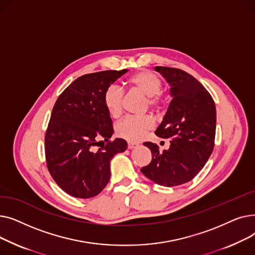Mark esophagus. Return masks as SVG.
Here are the masks:
<instances>
[{
  "label": "esophagus",
  "instance_id": "1",
  "mask_svg": "<svg viewBox=\"0 0 255 255\" xmlns=\"http://www.w3.org/2000/svg\"><path fill=\"white\" fill-rule=\"evenodd\" d=\"M127 146H128V149H133V148H135V146H137V143H134V142H128L127 143Z\"/></svg>",
  "mask_w": 255,
  "mask_h": 255
}]
</instances>
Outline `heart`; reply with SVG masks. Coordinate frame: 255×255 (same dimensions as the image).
<instances>
[{
	"instance_id": "b5f03b06",
	"label": "heart",
	"mask_w": 255,
	"mask_h": 255,
	"mask_svg": "<svg viewBox=\"0 0 255 255\" xmlns=\"http://www.w3.org/2000/svg\"><path fill=\"white\" fill-rule=\"evenodd\" d=\"M126 83L130 89L138 91L146 96L145 106H149L154 111L163 109L162 82L157 74L149 70H141L132 74ZM123 96V91L117 86H111L104 92L103 103L107 113L113 118H119L122 114ZM154 126L155 122L150 116L127 117L117 124L116 134L129 141H139Z\"/></svg>"
}]
</instances>
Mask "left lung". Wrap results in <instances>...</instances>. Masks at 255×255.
Instances as JSON below:
<instances>
[{
    "instance_id": "obj_1",
    "label": "left lung",
    "mask_w": 255,
    "mask_h": 255,
    "mask_svg": "<svg viewBox=\"0 0 255 255\" xmlns=\"http://www.w3.org/2000/svg\"><path fill=\"white\" fill-rule=\"evenodd\" d=\"M170 86L172 100L156 135L170 139L168 150L146 141L152 161L140 170L143 175L165 187L191 181L211 156L216 132V107L211 94L198 80L179 68L157 66Z\"/></svg>"
}]
</instances>
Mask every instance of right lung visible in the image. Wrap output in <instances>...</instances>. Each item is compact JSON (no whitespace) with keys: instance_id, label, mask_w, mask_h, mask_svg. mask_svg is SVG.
Wrapping results in <instances>:
<instances>
[{"instance_id":"obj_1","label":"right lung","mask_w":255,"mask_h":255,"mask_svg":"<svg viewBox=\"0 0 255 255\" xmlns=\"http://www.w3.org/2000/svg\"><path fill=\"white\" fill-rule=\"evenodd\" d=\"M126 72L80 76L53 105L44 138L46 165L60 188L71 196L99 194L111 179V159L127 149L124 139H110L113 122L103 103L106 89Z\"/></svg>"}]
</instances>
